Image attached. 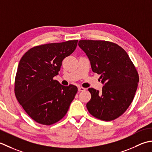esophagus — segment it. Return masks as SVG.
Here are the masks:
<instances>
[{"label":"esophagus","mask_w":152,"mask_h":152,"mask_svg":"<svg viewBox=\"0 0 152 152\" xmlns=\"http://www.w3.org/2000/svg\"><path fill=\"white\" fill-rule=\"evenodd\" d=\"M78 90L79 91H85L86 88H83V87H80V86H79V87H78Z\"/></svg>","instance_id":"1"}]
</instances>
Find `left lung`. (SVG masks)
<instances>
[{"mask_svg": "<svg viewBox=\"0 0 152 152\" xmlns=\"http://www.w3.org/2000/svg\"><path fill=\"white\" fill-rule=\"evenodd\" d=\"M79 47L91 61L92 72L101 75L102 92L88 88L91 99L86 107L92 116L105 121L118 118L134 99L139 77L128 54L115 43L80 40Z\"/></svg>", "mask_w": 152, "mask_h": 152, "instance_id": "1", "label": "left lung"}]
</instances>
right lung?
I'll list each match as a JSON object with an SVG mask.
<instances>
[{
  "label": "right lung",
  "instance_id": "right-lung-1",
  "mask_svg": "<svg viewBox=\"0 0 152 152\" xmlns=\"http://www.w3.org/2000/svg\"><path fill=\"white\" fill-rule=\"evenodd\" d=\"M78 40L34 46L18 65L14 92L18 102L37 123L50 125L61 120L77 92V87L61 85L58 75L65 58L72 54Z\"/></svg>",
  "mask_w": 152,
  "mask_h": 152
}]
</instances>
